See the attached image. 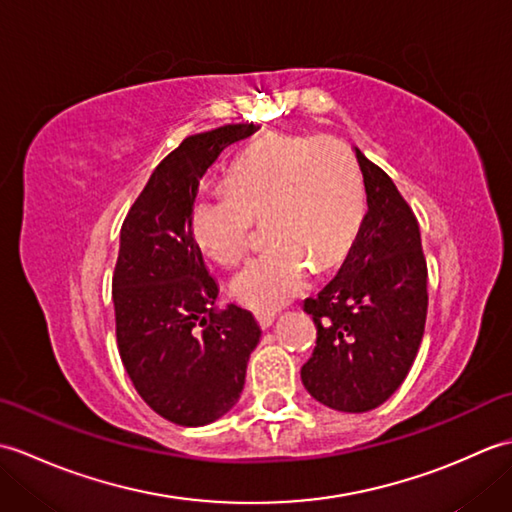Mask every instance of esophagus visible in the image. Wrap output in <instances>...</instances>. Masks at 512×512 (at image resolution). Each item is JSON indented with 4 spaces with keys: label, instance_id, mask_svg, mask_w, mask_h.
I'll return each mask as SVG.
<instances>
[{
    "label": "esophagus",
    "instance_id": "obj_1",
    "mask_svg": "<svg viewBox=\"0 0 512 512\" xmlns=\"http://www.w3.org/2000/svg\"><path fill=\"white\" fill-rule=\"evenodd\" d=\"M255 317H257V323H259V325H262V328H264V330H268V328H270V325H273V323H275V317H277V314H275V312H257V314H255Z\"/></svg>",
    "mask_w": 512,
    "mask_h": 512
}]
</instances>
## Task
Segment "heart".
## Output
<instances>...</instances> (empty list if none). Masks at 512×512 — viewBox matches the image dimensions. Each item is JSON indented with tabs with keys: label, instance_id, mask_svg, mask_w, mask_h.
<instances>
[{
	"label": "heart",
	"instance_id": "heart-1",
	"mask_svg": "<svg viewBox=\"0 0 512 512\" xmlns=\"http://www.w3.org/2000/svg\"><path fill=\"white\" fill-rule=\"evenodd\" d=\"M228 191L206 193L191 209V233L220 264L244 259L257 222L275 246L231 281L233 297L277 310L308 288L314 266L341 264L363 217V184L350 151L330 136L266 134L242 149Z\"/></svg>",
	"mask_w": 512,
	"mask_h": 512
}]
</instances>
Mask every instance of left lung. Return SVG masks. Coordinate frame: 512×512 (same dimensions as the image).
I'll return each instance as SVG.
<instances>
[{"label": "left lung", "instance_id": "1", "mask_svg": "<svg viewBox=\"0 0 512 512\" xmlns=\"http://www.w3.org/2000/svg\"><path fill=\"white\" fill-rule=\"evenodd\" d=\"M367 213L343 268L303 310L317 347L301 367L312 398L347 413L369 411L409 374L427 321V259L411 206L387 173L356 149Z\"/></svg>", "mask_w": 512, "mask_h": 512}]
</instances>
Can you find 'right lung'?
<instances>
[{"instance_id": "obj_1", "label": "right lung", "mask_w": 512, "mask_h": 512, "mask_svg": "<svg viewBox=\"0 0 512 512\" xmlns=\"http://www.w3.org/2000/svg\"><path fill=\"white\" fill-rule=\"evenodd\" d=\"M255 132L253 123H237L184 138L121 228L112 279L118 352L140 398L180 427H202L235 405L262 336L248 310L215 308L217 281L191 233L206 169Z\"/></svg>"}]
</instances>
